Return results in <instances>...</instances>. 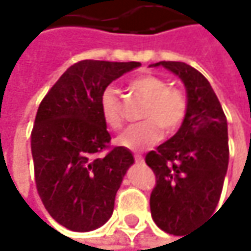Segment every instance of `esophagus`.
<instances>
[{
	"label": "esophagus",
	"instance_id": "1",
	"mask_svg": "<svg viewBox=\"0 0 251 251\" xmlns=\"http://www.w3.org/2000/svg\"><path fill=\"white\" fill-rule=\"evenodd\" d=\"M133 157H135V161H136L137 164L143 163V156H142V154H135Z\"/></svg>",
	"mask_w": 251,
	"mask_h": 251
}]
</instances>
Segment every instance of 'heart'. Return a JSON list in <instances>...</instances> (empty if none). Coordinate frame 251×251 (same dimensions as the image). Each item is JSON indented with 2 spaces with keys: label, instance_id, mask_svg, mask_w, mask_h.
I'll return each mask as SVG.
<instances>
[{
  "label": "heart",
  "instance_id": "heart-1",
  "mask_svg": "<svg viewBox=\"0 0 251 251\" xmlns=\"http://www.w3.org/2000/svg\"><path fill=\"white\" fill-rule=\"evenodd\" d=\"M129 91L143 98L142 119L145 122L132 126L122 133L118 143L130 150H143L157 143L163 136L177 132L185 121L188 112L187 97L178 88L169 87L166 80L153 74H142L127 82ZM100 112L104 122L114 130H121L125 125L124 104L118 91L108 87L100 97Z\"/></svg>",
  "mask_w": 251,
  "mask_h": 251
}]
</instances>
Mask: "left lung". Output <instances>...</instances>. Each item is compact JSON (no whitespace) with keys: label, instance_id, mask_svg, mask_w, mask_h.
<instances>
[{"label":"left lung","instance_id":"8db88e82","mask_svg":"<svg viewBox=\"0 0 251 251\" xmlns=\"http://www.w3.org/2000/svg\"><path fill=\"white\" fill-rule=\"evenodd\" d=\"M180 77L188 112L180 130L146 154L156 176L150 194L153 221L174 236L190 232L212 216L222 194L229 164L227 121L209 81L181 61H160Z\"/></svg>","mask_w":251,"mask_h":251}]
</instances>
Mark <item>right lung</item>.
Masks as SVG:
<instances>
[{
	"label": "right lung",
	"instance_id": "1",
	"mask_svg": "<svg viewBox=\"0 0 251 251\" xmlns=\"http://www.w3.org/2000/svg\"><path fill=\"white\" fill-rule=\"evenodd\" d=\"M140 66L81 60L70 66L39 105L30 149L39 197L50 216L74 232H90L114 212L115 195L133 156L111 146L100 112L101 93Z\"/></svg>",
	"mask_w": 251,
	"mask_h": 251
}]
</instances>
